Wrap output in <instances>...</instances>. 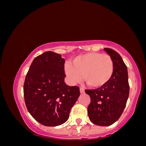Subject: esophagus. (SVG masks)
<instances>
[{
  "instance_id": "1",
  "label": "esophagus",
  "mask_w": 146,
  "mask_h": 146,
  "mask_svg": "<svg viewBox=\"0 0 146 146\" xmlns=\"http://www.w3.org/2000/svg\"><path fill=\"white\" fill-rule=\"evenodd\" d=\"M80 93H84V89L83 88H82V87H80Z\"/></svg>"
}]
</instances>
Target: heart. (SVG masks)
<instances>
[{
  "label": "heart",
  "mask_w": 146,
  "mask_h": 146,
  "mask_svg": "<svg viewBox=\"0 0 146 146\" xmlns=\"http://www.w3.org/2000/svg\"><path fill=\"white\" fill-rule=\"evenodd\" d=\"M64 72L68 82L75 84L83 80L87 85L99 88L106 84L114 72L113 60L109 55L98 52L85 53L77 56L64 65Z\"/></svg>",
  "instance_id": "1"
}]
</instances>
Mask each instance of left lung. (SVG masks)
<instances>
[{
    "label": "left lung",
    "mask_w": 146,
    "mask_h": 146,
    "mask_svg": "<svg viewBox=\"0 0 146 146\" xmlns=\"http://www.w3.org/2000/svg\"><path fill=\"white\" fill-rule=\"evenodd\" d=\"M104 51L113 60L114 72L110 81L101 88L85 90L89 95L90 103L88 115L94 124L108 126L121 117L129 96V84L127 66L121 57L111 48Z\"/></svg>",
    "instance_id": "obj_1"
}]
</instances>
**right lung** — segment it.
<instances>
[{
  "label": "right lung",
  "instance_id": "add662e5",
  "mask_svg": "<svg viewBox=\"0 0 146 146\" xmlns=\"http://www.w3.org/2000/svg\"><path fill=\"white\" fill-rule=\"evenodd\" d=\"M64 62L60 54L46 51L34 58L25 78L23 91L29 113L46 126L66 122L80 96L78 86L64 82Z\"/></svg>",
  "mask_w": 146,
  "mask_h": 146
}]
</instances>
